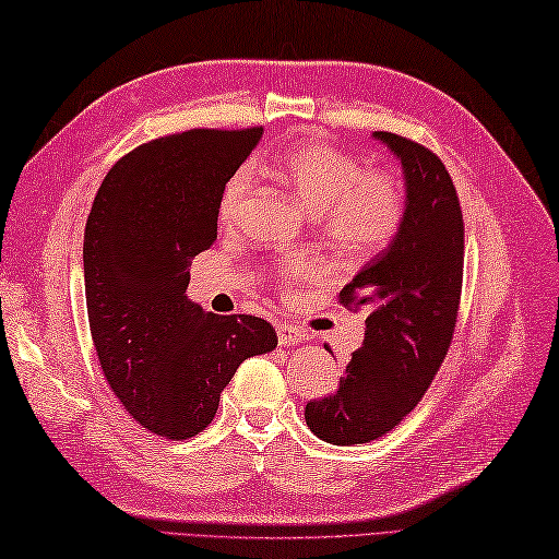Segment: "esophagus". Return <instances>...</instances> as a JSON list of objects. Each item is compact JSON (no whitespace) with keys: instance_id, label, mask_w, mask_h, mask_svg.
Segmentation results:
<instances>
[{"instance_id":"1","label":"esophagus","mask_w":559,"mask_h":559,"mask_svg":"<svg viewBox=\"0 0 559 559\" xmlns=\"http://www.w3.org/2000/svg\"><path fill=\"white\" fill-rule=\"evenodd\" d=\"M276 334H278V343L281 346H298V343L307 341V334L302 329H298L295 324H276Z\"/></svg>"}]
</instances>
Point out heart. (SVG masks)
Instances as JSON below:
<instances>
[{"label":"heart","mask_w":559,"mask_h":559,"mask_svg":"<svg viewBox=\"0 0 559 559\" xmlns=\"http://www.w3.org/2000/svg\"><path fill=\"white\" fill-rule=\"evenodd\" d=\"M273 175L288 187L305 211L319 216L326 240L348 254H370L384 247L403 221V194L394 177L367 173L365 165L322 144L283 151ZM249 194V173L237 170L223 187L221 221L230 223ZM305 273V269H295Z\"/></svg>","instance_id":"1"}]
</instances>
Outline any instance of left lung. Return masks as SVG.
<instances>
[{
    "label": "left lung",
    "mask_w": 559,
    "mask_h": 559,
    "mask_svg": "<svg viewBox=\"0 0 559 559\" xmlns=\"http://www.w3.org/2000/svg\"><path fill=\"white\" fill-rule=\"evenodd\" d=\"M372 139L401 163L406 206L391 242L341 290L348 310L367 312L362 348L336 394L305 408L307 427L341 447L372 442L418 406L449 350L461 298L463 218L444 163L411 139Z\"/></svg>",
    "instance_id": "left-lung-1"
}]
</instances>
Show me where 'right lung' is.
<instances>
[{"mask_svg": "<svg viewBox=\"0 0 559 559\" xmlns=\"http://www.w3.org/2000/svg\"><path fill=\"white\" fill-rule=\"evenodd\" d=\"M242 132L189 129L117 160L93 199L83 278L93 346L115 396L146 430L199 435L242 360L276 348L249 314L189 300L192 259L216 240L223 187L259 144Z\"/></svg>", "mask_w": 559, "mask_h": 559, "instance_id": "obj_1", "label": "right lung"}]
</instances>
